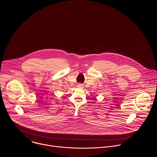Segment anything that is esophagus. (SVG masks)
I'll list each match as a JSON object with an SVG mask.
<instances>
[{"label": "esophagus", "instance_id": "34e87169", "mask_svg": "<svg viewBox=\"0 0 157 157\" xmlns=\"http://www.w3.org/2000/svg\"><path fill=\"white\" fill-rule=\"evenodd\" d=\"M78 87H80V88H82L83 86H82V84H79V85L78 86Z\"/></svg>", "mask_w": 157, "mask_h": 157}]
</instances>
